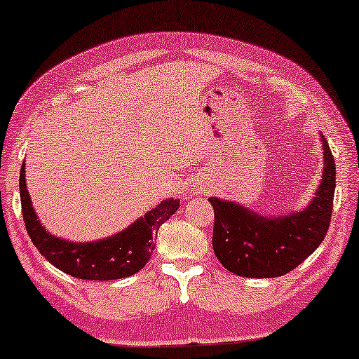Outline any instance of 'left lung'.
<instances>
[{"instance_id": "8db88e82", "label": "left lung", "mask_w": 359, "mask_h": 359, "mask_svg": "<svg viewBox=\"0 0 359 359\" xmlns=\"http://www.w3.org/2000/svg\"><path fill=\"white\" fill-rule=\"evenodd\" d=\"M323 176L313 199L299 212L267 217L232 201L209 198L214 208L212 249L227 271L241 277H282L322 244L333 211L337 166L323 138Z\"/></svg>"}]
</instances>
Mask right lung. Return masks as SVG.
Here are the masks:
<instances>
[{"label": "right lung", "mask_w": 359, "mask_h": 359, "mask_svg": "<svg viewBox=\"0 0 359 359\" xmlns=\"http://www.w3.org/2000/svg\"><path fill=\"white\" fill-rule=\"evenodd\" d=\"M25 163L21 166L20 194L22 219L37 250L59 271L82 280H117L145 267L155 249V236L180 208V199H165L118 234L95 242H71L49 234L37 221L26 189Z\"/></svg>", "instance_id": "add662e5"}]
</instances>
